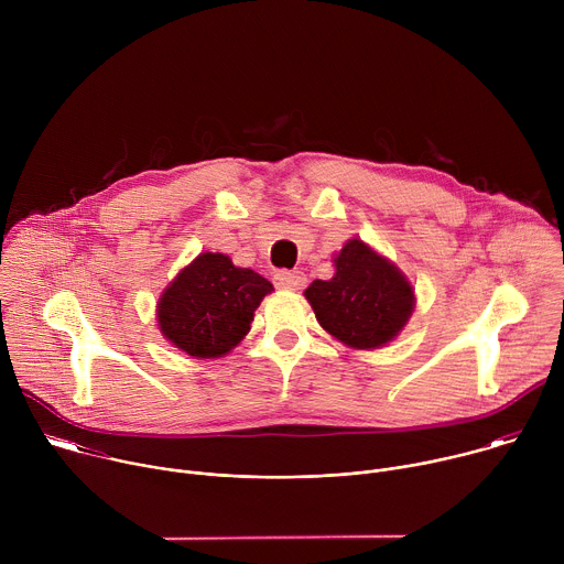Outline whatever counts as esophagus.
I'll use <instances>...</instances> for the list:
<instances>
[{
	"mask_svg": "<svg viewBox=\"0 0 564 564\" xmlns=\"http://www.w3.org/2000/svg\"><path fill=\"white\" fill-rule=\"evenodd\" d=\"M305 274L303 272H290V270H279L274 274V283L281 290H301L305 285Z\"/></svg>",
	"mask_w": 564,
	"mask_h": 564,
	"instance_id": "obj_1",
	"label": "esophagus"
}]
</instances>
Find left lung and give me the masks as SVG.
I'll return each instance as SVG.
<instances>
[{
	"instance_id": "1",
	"label": "left lung",
	"mask_w": 564,
	"mask_h": 564,
	"mask_svg": "<svg viewBox=\"0 0 564 564\" xmlns=\"http://www.w3.org/2000/svg\"><path fill=\"white\" fill-rule=\"evenodd\" d=\"M335 276L305 290L321 328L350 348L370 350L392 341L415 307V290L401 270L352 238L335 257Z\"/></svg>"
}]
</instances>
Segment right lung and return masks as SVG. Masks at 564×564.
Instances as JSON below:
<instances>
[{"instance_id": "obj_1", "label": "right lung", "mask_w": 564, "mask_h": 564, "mask_svg": "<svg viewBox=\"0 0 564 564\" xmlns=\"http://www.w3.org/2000/svg\"><path fill=\"white\" fill-rule=\"evenodd\" d=\"M272 290L268 279L220 252L198 254L160 296L158 328L189 357H223L250 333L254 310Z\"/></svg>"}]
</instances>
